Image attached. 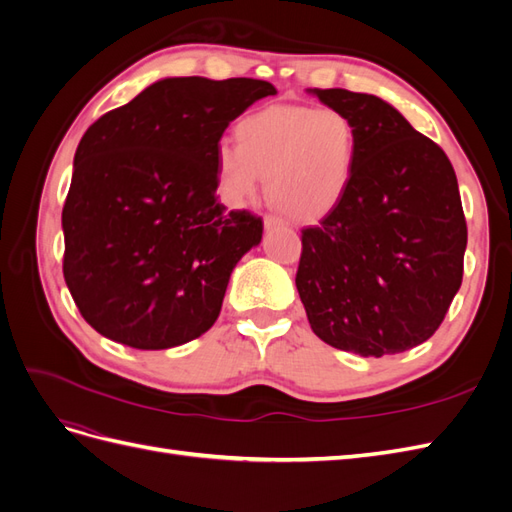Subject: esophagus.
I'll return each mask as SVG.
<instances>
[{"instance_id": "34e87169", "label": "esophagus", "mask_w": 512, "mask_h": 512, "mask_svg": "<svg viewBox=\"0 0 512 512\" xmlns=\"http://www.w3.org/2000/svg\"><path fill=\"white\" fill-rule=\"evenodd\" d=\"M286 222L282 218H275V215H265V228L271 230V228H277V226H284Z\"/></svg>"}]
</instances>
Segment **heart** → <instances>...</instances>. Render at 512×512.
I'll use <instances>...</instances> for the list:
<instances>
[{
	"mask_svg": "<svg viewBox=\"0 0 512 512\" xmlns=\"http://www.w3.org/2000/svg\"><path fill=\"white\" fill-rule=\"evenodd\" d=\"M235 136L237 145L215 147L228 205L252 203L265 177L269 198L294 220H320L346 198L359 164V132L344 111L275 104L245 115Z\"/></svg>",
	"mask_w": 512,
	"mask_h": 512,
	"instance_id": "b5f03b06",
	"label": "heart"
}]
</instances>
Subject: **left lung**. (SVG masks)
<instances>
[{
  "label": "left lung",
  "mask_w": 512,
  "mask_h": 512,
  "mask_svg": "<svg viewBox=\"0 0 512 512\" xmlns=\"http://www.w3.org/2000/svg\"><path fill=\"white\" fill-rule=\"evenodd\" d=\"M307 91L359 132L346 198L301 230L294 282L307 320L337 350L406 352L438 331L461 286L468 228L453 164L382 98Z\"/></svg>",
  "instance_id": "obj_1"
}]
</instances>
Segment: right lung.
<instances>
[{
    "label": "right lung",
    "instance_id": "obj_1",
    "mask_svg": "<svg viewBox=\"0 0 512 512\" xmlns=\"http://www.w3.org/2000/svg\"><path fill=\"white\" fill-rule=\"evenodd\" d=\"M267 81L162 79L91 123L61 211L64 277L100 335L138 350L188 344L218 320L262 220L226 211L215 147Z\"/></svg>",
    "mask_w": 512,
    "mask_h": 512
}]
</instances>
